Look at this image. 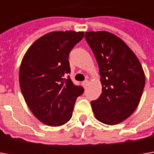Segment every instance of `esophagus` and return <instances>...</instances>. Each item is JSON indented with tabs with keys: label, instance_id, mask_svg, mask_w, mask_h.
Returning a JSON list of instances; mask_svg holds the SVG:
<instances>
[{
	"label": "esophagus",
	"instance_id": "34e87169",
	"mask_svg": "<svg viewBox=\"0 0 154 154\" xmlns=\"http://www.w3.org/2000/svg\"><path fill=\"white\" fill-rule=\"evenodd\" d=\"M87 85H88V80H84V81L82 82V86H84L85 88H86V86H87Z\"/></svg>",
	"mask_w": 154,
	"mask_h": 154
}]
</instances>
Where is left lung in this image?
<instances>
[{
    "label": "left lung",
    "mask_w": 154,
    "mask_h": 154,
    "mask_svg": "<svg viewBox=\"0 0 154 154\" xmlns=\"http://www.w3.org/2000/svg\"><path fill=\"white\" fill-rule=\"evenodd\" d=\"M98 62L102 93L91 102L98 121L115 125L132 115L145 86L138 58L118 37L107 32L85 33Z\"/></svg>",
    "instance_id": "obj_1"
}]
</instances>
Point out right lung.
Wrapping results in <instances>:
<instances>
[{
  "instance_id": "right-lung-1",
  "label": "right lung",
  "mask_w": 154,
  "mask_h": 154,
  "mask_svg": "<svg viewBox=\"0 0 154 154\" xmlns=\"http://www.w3.org/2000/svg\"><path fill=\"white\" fill-rule=\"evenodd\" d=\"M84 32H54L26 51L20 68V86L28 107L39 121L60 126L70 120L76 98L84 92L70 79L68 56Z\"/></svg>"
}]
</instances>
